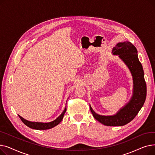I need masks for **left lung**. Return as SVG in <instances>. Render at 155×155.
I'll return each mask as SVG.
<instances>
[{
    "label": "left lung",
    "instance_id": "obj_1",
    "mask_svg": "<svg viewBox=\"0 0 155 155\" xmlns=\"http://www.w3.org/2000/svg\"><path fill=\"white\" fill-rule=\"evenodd\" d=\"M112 53L127 65L133 78V94L131 100L115 115L101 116L95 113L90 105L94 118L107 126H121L130 123L143 106L146 97V84L142 64L137 57L136 47L129 41L119 43L113 48Z\"/></svg>",
    "mask_w": 155,
    "mask_h": 155
}]
</instances>
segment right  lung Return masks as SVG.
Returning a JSON list of instances; mask_svg holds the SVG:
<instances>
[{
  "mask_svg": "<svg viewBox=\"0 0 155 155\" xmlns=\"http://www.w3.org/2000/svg\"><path fill=\"white\" fill-rule=\"evenodd\" d=\"M66 110H67V108L65 107V109H64V110L61 113V114L59 117H57L53 121L50 122V123H39H39H38V122H31V121L27 120L25 119L22 118L19 115V117L21 119V120H22V123L30 128L34 129H38V130H46V129H49L53 128V127H54V126L58 125V124H60V123L62 120V119L63 118L64 114V113L66 112Z\"/></svg>",
  "mask_w": 155,
  "mask_h": 155,
  "instance_id": "1",
  "label": "right lung"
}]
</instances>
